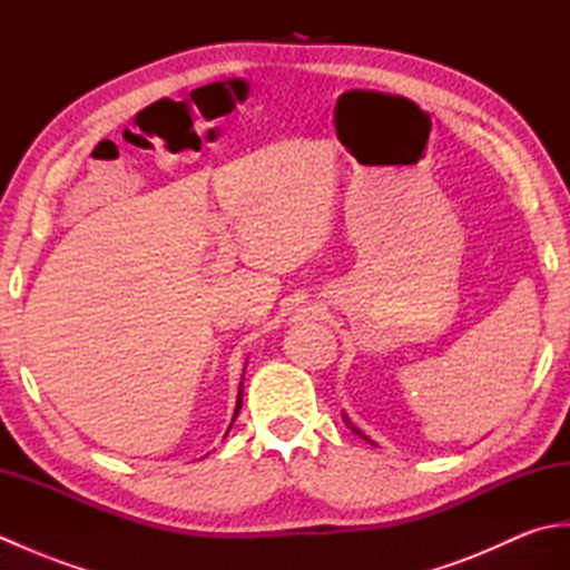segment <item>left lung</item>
Instances as JSON below:
<instances>
[{"instance_id":"obj_1","label":"left lung","mask_w":570,"mask_h":570,"mask_svg":"<svg viewBox=\"0 0 570 570\" xmlns=\"http://www.w3.org/2000/svg\"><path fill=\"white\" fill-rule=\"evenodd\" d=\"M343 419H345V423H347V426H350V429H353V431H355V433H357V435H362V439H365V441H370V439H367V435H365V433H362V431H360V429H357V426H353V423H350V419H347V416H343ZM370 443H372V441H370Z\"/></svg>"}]
</instances>
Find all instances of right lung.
<instances>
[{"mask_svg":"<svg viewBox=\"0 0 570 570\" xmlns=\"http://www.w3.org/2000/svg\"><path fill=\"white\" fill-rule=\"evenodd\" d=\"M239 409H242V384H239V394H237V406H235V416H233V421L237 419V414H239ZM229 429H233V423H229ZM227 429V431H229ZM227 435V433H225Z\"/></svg>","mask_w":570,"mask_h":570,"instance_id":"add662e5","label":"right lung"}]
</instances>
